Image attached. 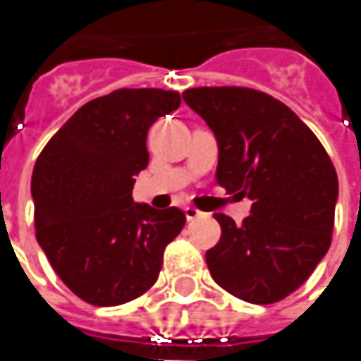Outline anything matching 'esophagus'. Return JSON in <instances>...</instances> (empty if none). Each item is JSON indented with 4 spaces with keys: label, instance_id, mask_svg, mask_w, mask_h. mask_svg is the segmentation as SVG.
<instances>
[{
    "label": "esophagus",
    "instance_id": "obj_1",
    "mask_svg": "<svg viewBox=\"0 0 361 361\" xmlns=\"http://www.w3.org/2000/svg\"><path fill=\"white\" fill-rule=\"evenodd\" d=\"M185 215H187V221H195V219L202 216V213L199 209H195V207H185Z\"/></svg>",
    "mask_w": 361,
    "mask_h": 361
}]
</instances>
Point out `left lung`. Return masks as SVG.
I'll use <instances>...</instances> for the list:
<instances>
[{"label": "left lung", "mask_w": 361, "mask_h": 361, "mask_svg": "<svg viewBox=\"0 0 361 361\" xmlns=\"http://www.w3.org/2000/svg\"><path fill=\"white\" fill-rule=\"evenodd\" d=\"M183 98L215 132L216 183L253 201L241 225L215 215L221 239L207 251L209 271L243 301H281L307 281L331 243L338 174L326 148L265 92L190 88Z\"/></svg>", "instance_id": "1"}]
</instances>
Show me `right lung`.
<instances>
[{"instance_id": "1", "label": "right lung", "mask_w": 361, "mask_h": 361, "mask_svg": "<svg viewBox=\"0 0 361 361\" xmlns=\"http://www.w3.org/2000/svg\"><path fill=\"white\" fill-rule=\"evenodd\" d=\"M178 104L173 90L110 92L82 106L35 160V239L86 303L110 307L146 293L187 223L176 207L132 201L134 176L148 166V128Z\"/></svg>"}]
</instances>
